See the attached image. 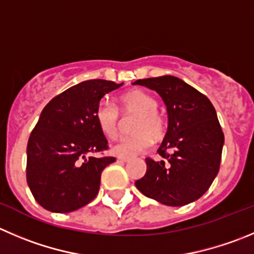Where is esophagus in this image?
<instances>
[{"label": "esophagus", "instance_id": "1", "mask_svg": "<svg viewBox=\"0 0 254 254\" xmlns=\"http://www.w3.org/2000/svg\"><path fill=\"white\" fill-rule=\"evenodd\" d=\"M128 157H126V156H117V161L118 162H127L128 161Z\"/></svg>", "mask_w": 254, "mask_h": 254}]
</instances>
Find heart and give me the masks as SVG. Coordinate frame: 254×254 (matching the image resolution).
<instances>
[{"instance_id": "b5f03b06", "label": "heart", "mask_w": 254, "mask_h": 254, "mask_svg": "<svg viewBox=\"0 0 254 254\" xmlns=\"http://www.w3.org/2000/svg\"><path fill=\"white\" fill-rule=\"evenodd\" d=\"M120 110L123 115H134L131 121L133 133L125 136L115 144L113 151L118 156H133L151 147L152 138L158 141L165 136L166 121L157 110V101L142 89H131L120 98ZM96 121L106 137L115 139L120 132V112L108 100H102L96 108Z\"/></svg>"}]
</instances>
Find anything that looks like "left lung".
<instances>
[{
    "instance_id": "obj_1",
    "label": "left lung",
    "mask_w": 254,
    "mask_h": 254,
    "mask_svg": "<svg viewBox=\"0 0 254 254\" xmlns=\"http://www.w3.org/2000/svg\"><path fill=\"white\" fill-rule=\"evenodd\" d=\"M165 101L168 128L158 148L162 161L146 158L147 172L136 181L146 197L166 206H185L204 194L221 165L224 134L211 101L175 76L137 79Z\"/></svg>"
}]
</instances>
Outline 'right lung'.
<instances>
[{
  "mask_svg": "<svg viewBox=\"0 0 254 254\" xmlns=\"http://www.w3.org/2000/svg\"><path fill=\"white\" fill-rule=\"evenodd\" d=\"M106 79H88L53 97L41 112L27 143L26 177L40 206L51 212H73L95 199L101 173L115 157H92L108 149L96 121L106 93L117 89Z\"/></svg>",
  "mask_w": 254,
  "mask_h": 254,
  "instance_id": "add662e5",
  "label": "right lung"
}]
</instances>
